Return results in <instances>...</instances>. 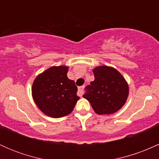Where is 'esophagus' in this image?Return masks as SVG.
I'll return each mask as SVG.
<instances>
[{
    "label": "esophagus",
    "mask_w": 159,
    "mask_h": 159,
    "mask_svg": "<svg viewBox=\"0 0 159 159\" xmlns=\"http://www.w3.org/2000/svg\"><path fill=\"white\" fill-rule=\"evenodd\" d=\"M84 86H81V87H78V95L82 96V95L84 94Z\"/></svg>",
    "instance_id": "34e87169"
}]
</instances>
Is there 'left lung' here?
<instances>
[{
    "instance_id": "1",
    "label": "left lung",
    "mask_w": 159,
    "mask_h": 159,
    "mask_svg": "<svg viewBox=\"0 0 159 159\" xmlns=\"http://www.w3.org/2000/svg\"><path fill=\"white\" fill-rule=\"evenodd\" d=\"M95 79L87 86L83 97L97 114H113L126 102L129 88L126 80L114 67L99 66L93 69Z\"/></svg>"
}]
</instances>
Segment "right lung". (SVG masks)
I'll use <instances>...</instances> for the list:
<instances>
[{
	"instance_id": "add662e5",
	"label": "right lung",
	"mask_w": 159,
	"mask_h": 159,
	"mask_svg": "<svg viewBox=\"0 0 159 159\" xmlns=\"http://www.w3.org/2000/svg\"><path fill=\"white\" fill-rule=\"evenodd\" d=\"M68 70L66 66H53L38 75L33 82V99L38 108L50 117L71 114L80 98L74 81L67 77Z\"/></svg>"
}]
</instances>
